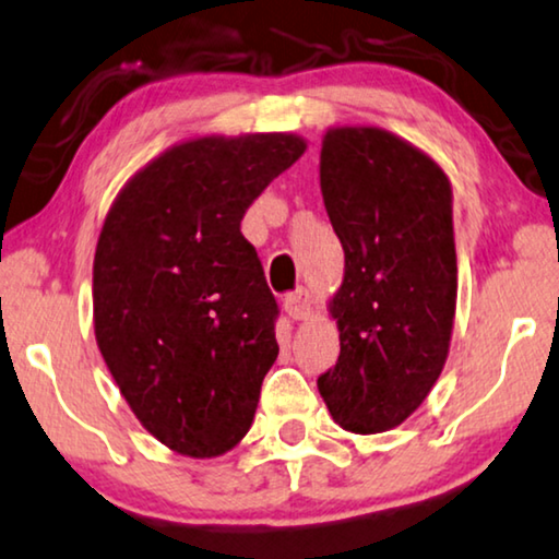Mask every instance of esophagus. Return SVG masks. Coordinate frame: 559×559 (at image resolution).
I'll use <instances>...</instances> for the list:
<instances>
[{
	"mask_svg": "<svg viewBox=\"0 0 559 559\" xmlns=\"http://www.w3.org/2000/svg\"><path fill=\"white\" fill-rule=\"evenodd\" d=\"M283 309H286L288 317L296 319V321L311 317V296H309V290L298 288V290H294V294H288L286 301H283Z\"/></svg>",
	"mask_w": 559,
	"mask_h": 559,
	"instance_id": "34e87169",
	"label": "esophagus"
}]
</instances>
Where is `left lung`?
Here are the masks:
<instances>
[{
	"mask_svg": "<svg viewBox=\"0 0 559 559\" xmlns=\"http://www.w3.org/2000/svg\"><path fill=\"white\" fill-rule=\"evenodd\" d=\"M319 177L344 248V281L329 301L342 352L317 384L336 426L384 433L423 405L451 347L459 290L451 179L377 126L329 129Z\"/></svg>",
	"mask_w": 559,
	"mask_h": 559,
	"instance_id": "left-lung-1",
	"label": "left lung"
}]
</instances>
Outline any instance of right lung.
Masks as SVG:
<instances>
[{
	"label": "right lung",
	"mask_w": 559,
	"mask_h": 559,
	"mask_svg": "<svg viewBox=\"0 0 559 559\" xmlns=\"http://www.w3.org/2000/svg\"><path fill=\"white\" fill-rule=\"evenodd\" d=\"M306 152L296 133L200 136L139 169L93 258V329L141 426L215 459L253 426L278 357L273 298L240 219Z\"/></svg>",
	"instance_id": "obj_1"
}]
</instances>
